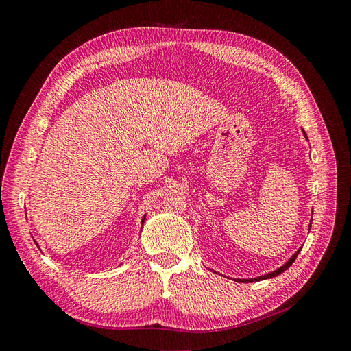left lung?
<instances>
[{
	"mask_svg": "<svg viewBox=\"0 0 351 351\" xmlns=\"http://www.w3.org/2000/svg\"><path fill=\"white\" fill-rule=\"evenodd\" d=\"M300 253V249L299 250H297L294 254H293V256L290 258V261L289 262H287L285 265H282V267L281 268H278L277 271H274V272H271V274H267V275H262V277H258V278H252V280H239L240 282H252V281H261V280H267V278H272V277H277V275H280L281 272H284L287 268H290V265L295 261V258H297V254H299Z\"/></svg>",
	"mask_w": 351,
	"mask_h": 351,
	"instance_id": "8db88e82",
	"label": "left lung"
}]
</instances>
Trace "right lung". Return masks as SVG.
Wrapping results in <instances>:
<instances>
[{"instance_id": "add662e5", "label": "right lung", "mask_w": 351, "mask_h": 351, "mask_svg": "<svg viewBox=\"0 0 351 351\" xmlns=\"http://www.w3.org/2000/svg\"><path fill=\"white\" fill-rule=\"evenodd\" d=\"M143 219H145V218H143ZM142 222H143V221H142Z\"/></svg>"}]
</instances>
